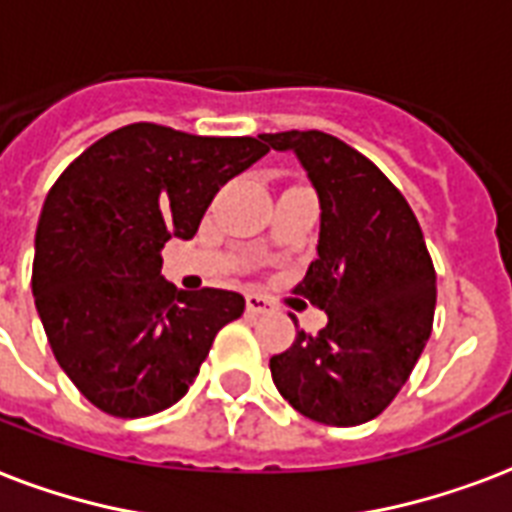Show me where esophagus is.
<instances>
[{
  "label": "esophagus",
  "mask_w": 512,
  "mask_h": 512,
  "mask_svg": "<svg viewBox=\"0 0 512 512\" xmlns=\"http://www.w3.org/2000/svg\"><path fill=\"white\" fill-rule=\"evenodd\" d=\"M247 311L249 314H271L273 306H271V300H265L263 295H247Z\"/></svg>",
  "instance_id": "1"
}]
</instances>
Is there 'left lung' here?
Masks as SVG:
<instances>
[{
	"mask_svg": "<svg viewBox=\"0 0 512 512\" xmlns=\"http://www.w3.org/2000/svg\"><path fill=\"white\" fill-rule=\"evenodd\" d=\"M265 142L295 152L317 190V260L295 292L327 314L317 335L300 330L271 357L273 384L319 424H365L395 400L432 333L438 287L424 233L403 193L341 139L282 131Z\"/></svg>",
	"mask_w": 512,
	"mask_h": 512,
	"instance_id": "8db88e82",
	"label": "left lung"
}]
</instances>
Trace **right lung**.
<instances>
[{"instance_id":"1","label":"right lung","mask_w":512,"mask_h":512,"mask_svg":"<svg viewBox=\"0 0 512 512\" xmlns=\"http://www.w3.org/2000/svg\"><path fill=\"white\" fill-rule=\"evenodd\" d=\"M268 150L265 134L131 123L50 187L31 292L58 365L96 408L120 419L166 411L187 395L214 335L244 314L239 292L166 282L161 249L193 239L217 190Z\"/></svg>"}]
</instances>
